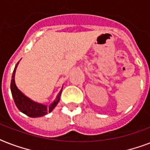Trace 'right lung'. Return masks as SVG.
<instances>
[{
	"mask_svg": "<svg viewBox=\"0 0 150 150\" xmlns=\"http://www.w3.org/2000/svg\"><path fill=\"white\" fill-rule=\"evenodd\" d=\"M18 63L19 62H18L17 64L15 65V68L13 71L12 77H11V91L12 97L14 99L15 105L20 111L22 112L23 114H26L27 116L30 117H39L44 116L48 113L51 112L54 109V107H56L57 104L58 103L62 89L59 92V93L57 94L54 102L50 103V105H44L40 103L35 102L30 98H29L28 96H25V94L22 93L16 86L15 75Z\"/></svg>",
	"mask_w": 150,
	"mask_h": 150,
	"instance_id": "obj_1",
	"label": "right lung"
}]
</instances>
